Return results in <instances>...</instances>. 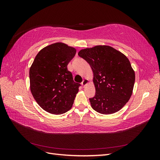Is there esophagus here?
<instances>
[{
    "label": "esophagus",
    "mask_w": 160,
    "mask_h": 160,
    "mask_svg": "<svg viewBox=\"0 0 160 160\" xmlns=\"http://www.w3.org/2000/svg\"><path fill=\"white\" fill-rule=\"evenodd\" d=\"M89 80L88 79H85L83 81V82H82V83H81V85H82V86H83V88H84V87L86 85H88V83H89Z\"/></svg>",
    "instance_id": "34e87169"
}]
</instances>
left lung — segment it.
Returning a JSON list of instances; mask_svg holds the SVG:
<instances>
[{"instance_id":"obj_1","label":"left lung","mask_w":160,"mask_h":160,"mask_svg":"<svg viewBox=\"0 0 160 160\" xmlns=\"http://www.w3.org/2000/svg\"><path fill=\"white\" fill-rule=\"evenodd\" d=\"M78 55L93 72L95 95L89 99L92 108L101 114L118 112L129 100L135 83V71L128 57L108 45L81 49Z\"/></svg>"}]
</instances>
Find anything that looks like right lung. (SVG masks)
<instances>
[{"mask_svg": "<svg viewBox=\"0 0 160 160\" xmlns=\"http://www.w3.org/2000/svg\"><path fill=\"white\" fill-rule=\"evenodd\" d=\"M75 53L74 47L53 43L38 52L30 67L31 93L48 113L59 115L72 108L81 85L74 82L67 65Z\"/></svg>", "mask_w": 160, "mask_h": 160, "instance_id": "add662e5", "label": "right lung"}]
</instances>
